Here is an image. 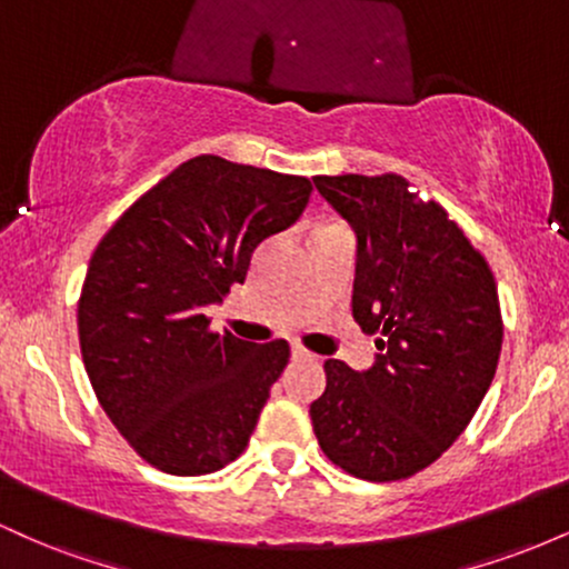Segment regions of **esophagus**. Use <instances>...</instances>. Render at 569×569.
<instances>
[{
	"label": "esophagus",
	"mask_w": 569,
	"mask_h": 569,
	"mask_svg": "<svg viewBox=\"0 0 569 569\" xmlns=\"http://www.w3.org/2000/svg\"><path fill=\"white\" fill-rule=\"evenodd\" d=\"M291 356H293V361H310V363H316V361H318L316 352L305 350L302 345H293V348H291Z\"/></svg>",
	"instance_id": "1"
}]
</instances>
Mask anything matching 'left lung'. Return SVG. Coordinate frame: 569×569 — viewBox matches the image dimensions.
I'll use <instances>...</instances> for the list:
<instances>
[{
  "label": "left lung",
  "mask_w": 569,
  "mask_h": 569,
  "mask_svg": "<svg viewBox=\"0 0 569 569\" xmlns=\"http://www.w3.org/2000/svg\"><path fill=\"white\" fill-rule=\"evenodd\" d=\"M356 230L352 318L377 339L367 371L329 358L310 403L323 455L356 479H409L452 447L492 385L502 345L487 259L398 173L316 176Z\"/></svg>",
  "instance_id": "left-lung-1"
}]
</instances>
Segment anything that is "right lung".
<instances>
[{
	"instance_id": "1",
	"label": "right lung",
	"mask_w": 569,
	"mask_h": 569,
	"mask_svg": "<svg viewBox=\"0 0 569 569\" xmlns=\"http://www.w3.org/2000/svg\"><path fill=\"white\" fill-rule=\"evenodd\" d=\"M310 192L305 176L200 154L98 243L77 305L84 371L149 466L202 476L243 455L291 350L217 335L206 307L243 283L253 248L289 230Z\"/></svg>"
}]
</instances>
